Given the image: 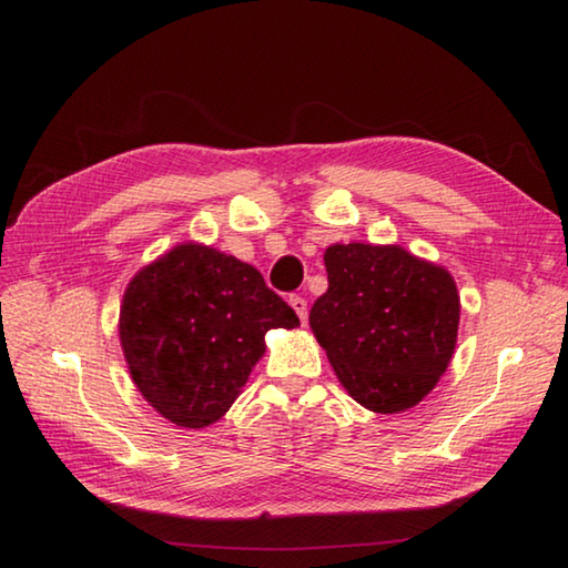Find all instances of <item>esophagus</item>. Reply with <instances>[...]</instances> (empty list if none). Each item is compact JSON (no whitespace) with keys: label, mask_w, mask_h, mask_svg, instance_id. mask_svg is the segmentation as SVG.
Here are the masks:
<instances>
[{"label":"esophagus","mask_w":568,"mask_h":568,"mask_svg":"<svg viewBox=\"0 0 568 568\" xmlns=\"http://www.w3.org/2000/svg\"><path fill=\"white\" fill-rule=\"evenodd\" d=\"M291 305H293V311L297 313V318H301V323H305L307 321V301H305V297L291 295Z\"/></svg>","instance_id":"obj_1"}]
</instances>
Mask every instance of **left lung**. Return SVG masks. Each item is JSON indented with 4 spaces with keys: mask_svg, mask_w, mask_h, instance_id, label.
<instances>
[{
    "mask_svg": "<svg viewBox=\"0 0 568 568\" xmlns=\"http://www.w3.org/2000/svg\"><path fill=\"white\" fill-rule=\"evenodd\" d=\"M323 263L328 291L313 305L311 331L341 386L373 413L418 406L456 351L454 275L400 245L335 243Z\"/></svg>",
    "mask_w": 568,
    "mask_h": 568,
    "instance_id": "left-lung-1",
    "label": "left lung"
}]
</instances>
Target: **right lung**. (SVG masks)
Masks as SVG:
<instances>
[{"label": "right lung", "instance_id": "add662e5", "mask_svg": "<svg viewBox=\"0 0 568 568\" xmlns=\"http://www.w3.org/2000/svg\"><path fill=\"white\" fill-rule=\"evenodd\" d=\"M297 325L253 265L187 240L132 275L118 328L142 398L175 426L197 430L243 393L265 333Z\"/></svg>", "mask_w": 568, "mask_h": 568}]
</instances>
